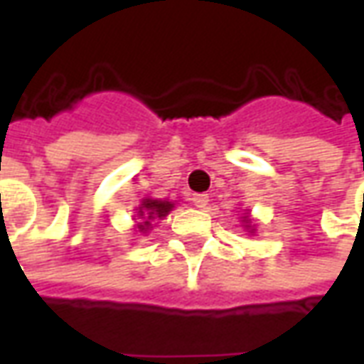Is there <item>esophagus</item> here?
I'll return each instance as SVG.
<instances>
[{
    "label": "esophagus",
    "mask_w": 364,
    "mask_h": 364,
    "mask_svg": "<svg viewBox=\"0 0 364 364\" xmlns=\"http://www.w3.org/2000/svg\"><path fill=\"white\" fill-rule=\"evenodd\" d=\"M193 205L197 206V208H205L206 205H208V197L206 195H193Z\"/></svg>",
    "instance_id": "34e87169"
}]
</instances>
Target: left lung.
Instances as JSON below:
<instances>
[{"mask_svg":"<svg viewBox=\"0 0 364 364\" xmlns=\"http://www.w3.org/2000/svg\"><path fill=\"white\" fill-rule=\"evenodd\" d=\"M244 222H245V228H252V226H250V220H247V216H244ZM250 232H253V228L250 230Z\"/></svg>","mask_w":364,"mask_h":364,"instance_id":"left-lung-1","label":"left lung"}]
</instances>
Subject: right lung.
<instances>
[{"mask_svg": "<svg viewBox=\"0 0 364 364\" xmlns=\"http://www.w3.org/2000/svg\"><path fill=\"white\" fill-rule=\"evenodd\" d=\"M173 210V203L171 200H159V198H144L142 205L138 206V216L144 222L138 224L140 232H148L151 228V222L161 220L164 216Z\"/></svg>", "mask_w": 364, "mask_h": 364, "instance_id": "right-lung-1", "label": "right lung"}]
</instances>
